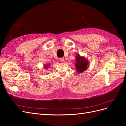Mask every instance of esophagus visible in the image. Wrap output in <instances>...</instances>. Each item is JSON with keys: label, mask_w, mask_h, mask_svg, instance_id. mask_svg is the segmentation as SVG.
Returning <instances> with one entry per match:
<instances>
[{"label": "esophagus", "mask_w": 126, "mask_h": 126, "mask_svg": "<svg viewBox=\"0 0 126 126\" xmlns=\"http://www.w3.org/2000/svg\"><path fill=\"white\" fill-rule=\"evenodd\" d=\"M59 60L61 62H64V58H60Z\"/></svg>", "instance_id": "34e87169"}]
</instances>
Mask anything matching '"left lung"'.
<instances>
[{"label":"left lung","mask_w":126,"mask_h":126,"mask_svg":"<svg viewBox=\"0 0 126 126\" xmlns=\"http://www.w3.org/2000/svg\"><path fill=\"white\" fill-rule=\"evenodd\" d=\"M76 59L77 62L76 63V69H77V71L79 73L84 71L87 68V60L84 57H81L79 55L76 57Z\"/></svg>","instance_id":"8db88e82"}]
</instances>
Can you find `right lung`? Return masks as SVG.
Instances as JSON below:
<instances>
[{
    "mask_svg": "<svg viewBox=\"0 0 126 126\" xmlns=\"http://www.w3.org/2000/svg\"><path fill=\"white\" fill-rule=\"evenodd\" d=\"M47 66H45V67H46H46H47Z\"/></svg>",
    "mask_w": 126,
    "mask_h": 126,
    "instance_id": "right-lung-1",
    "label": "right lung"
}]
</instances>
